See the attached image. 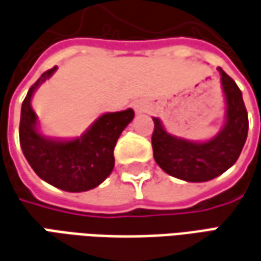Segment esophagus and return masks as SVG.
<instances>
[{
	"label": "esophagus",
	"instance_id": "esophagus-1",
	"mask_svg": "<svg viewBox=\"0 0 261 261\" xmlns=\"http://www.w3.org/2000/svg\"><path fill=\"white\" fill-rule=\"evenodd\" d=\"M134 108H136V111H137V113H143V111H145L144 104H143V102H140V101L134 102Z\"/></svg>",
	"mask_w": 261,
	"mask_h": 261
}]
</instances>
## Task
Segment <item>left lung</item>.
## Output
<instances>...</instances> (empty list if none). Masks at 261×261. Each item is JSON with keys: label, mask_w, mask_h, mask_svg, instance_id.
Masks as SVG:
<instances>
[{"label": "left lung", "mask_w": 261, "mask_h": 261, "mask_svg": "<svg viewBox=\"0 0 261 261\" xmlns=\"http://www.w3.org/2000/svg\"><path fill=\"white\" fill-rule=\"evenodd\" d=\"M221 86L226 95V124L223 130L205 143L177 138L164 130L159 118H153L151 136L154 160L167 174L184 181L201 182L216 178L234 164L242 153L249 131L247 110L234 80L221 68Z\"/></svg>", "instance_id": "1"}]
</instances>
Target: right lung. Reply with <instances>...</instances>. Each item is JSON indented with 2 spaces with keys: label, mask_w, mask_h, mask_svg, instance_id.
I'll return each instance as SVG.
<instances>
[{
  "label": "right lung",
  "mask_w": 261,
  "mask_h": 261,
  "mask_svg": "<svg viewBox=\"0 0 261 261\" xmlns=\"http://www.w3.org/2000/svg\"><path fill=\"white\" fill-rule=\"evenodd\" d=\"M56 70L57 67H53L42 72L22 101L19 144L27 161L44 181L70 193L91 190L111 174L117 140L134 118V111L128 108L107 113L75 140L61 141L42 137L37 131V116L31 108V97Z\"/></svg>",
  "instance_id": "obj_1"
}]
</instances>
